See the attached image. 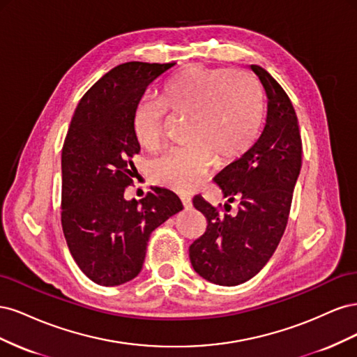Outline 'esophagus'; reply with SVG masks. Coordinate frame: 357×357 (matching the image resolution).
I'll return each instance as SVG.
<instances>
[{
  "instance_id": "obj_1",
  "label": "esophagus",
  "mask_w": 357,
  "mask_h": 357,
  "mask_svg": "<svg viewBox=\"0 0 357 357\" xmlns=\"http://www.w3.org/2000/svg\"><path fill=\"white\" fill-rule=\"evenodd\" d=\"M180 199H181V204H183V207H185V210H190L192 208V201H190L189 197L181 195Z\"/></svg>"
}]
</instances>
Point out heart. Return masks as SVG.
<instances>
[{
    "instance_id": "1",
    "label": "heart",
    "mask_w": 357,
    "mask_h": 357,
    "mask_svg": "<svg viewBox=\"0 0 357 357\" xmlns=\"http://www.w3.org/2000/svg\"><path fill=\"white\" fill-rule=\"evenodd\" d=\"M167 108L189 117L190 144L150 162L155 183L189 192L207 176L215 158L231 164L250 152L262 128V96L256 82L244 71L190 66L169 79L162 102L143 98L134 114L139 146L153 152L162 143Z\"/></svg>"
}]
</instances>
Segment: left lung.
Returning <instances> with one entry per match:
<instances>
[{
	"instance_id": "1",
	"label": "left lung",
	"mask_w": 357,
	"mask_h": 357,
	"mask_svg": "<svg viewBox=\"0 0 357 357\" xmlns=\"http://www.w3.org/2000/svg\"><path fill=\"white\" fill-rule=\"evenodd\" d=\"M266 95L265 128L241 159L215 176L231 205L213 207L202 198L193 207L207 219V229L189 247L190 264L208 282L236 286L255 277L274 255L287 226L294 189L302 164V139L291 101L271 74L250 66Z\"/></svg>"
}]
</instances>
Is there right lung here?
I'll use <instances>...</instances> for the list:
<instances>
[{
    "label": "right lung",
    "mask_w": 357,
    "mask_h": 357,
    "mask_svg": "<svg viewBox=\"0 0 357 357\" xmlns=\"http://www.w3.org/2000/svg\"><path fill=\"white\" fill-rule=\"evenodd\" d=\"M176 63L126 62L83 95L62 147L61 223L82 273L101 286H119L143 268L159 225L183 205L168 189L153 188L126 201L134 185L139 144L134 114L144 92Z\"/></svg>",
    "instance_id": "1"
}]
</instances>
